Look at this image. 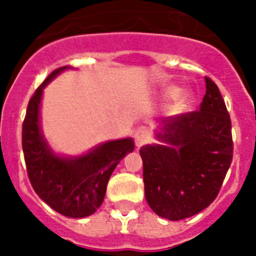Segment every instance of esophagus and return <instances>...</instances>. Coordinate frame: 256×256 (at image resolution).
Segmentation results:
<instances>
[{"mask_svg": "<svg viewBox=\"0 0 256 256\" xmlns=\"http://www.w3.org/2000/svg\"><path fill=\"white\" fill-rule=\"evenodd\" d=\"M150 138V134H148V130H144V128H140L138 132H136V136H134V140H136V146H142Z\"/></svg>", "mask_w": 256, "mask_h": 256, "instance_id": "obj_1", "label": "esophagus"}]
</instances>
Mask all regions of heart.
Wrapping results in <instances>:
<instances>
[{
  "instance_id": "1",
  "label": "heart",
  "mask_w": 256,
  "mask_h": 256,
  "mask_svg": "<svg viewBox=\"0 0 256 256\" xmlns=\"http://www.w3.org/2000/svg\"><path fill=\"white\" fill-rule=\"evenodd\" d=\"M178 94H179V90L176 88H170L168 90V96H171V98H175V96H178ZM188 100H190V98H188V96H184V100H183V102H188Z\"/></svg>"
}]
</instances>
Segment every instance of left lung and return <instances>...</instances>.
Wrapping results in <instances>:
<instances>
[{
  "label": "left lung",
  "mask_w": 256,
  "mask_h": 256,
  "mask_svg": "<svg viewBox=\"0 0 256 256\" xmlns=\"http://www.w3.org/2000/svg\"><path fill=\"white\" fill-rule=\"evenodd\" d=\"M160 140L172 146L140 148L144 195L156 215L180 220L214 202L232 160L231 120L218 86L206 77L196 112L162 120Z\"/></svg>",
  "instance_id": "obj_1"
}]
</instances>
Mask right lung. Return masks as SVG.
<instances>
[{"instance_id": "add662e5", "label": "right lung", "mask_w": 256, "mask_h": 256, "mask_svg": "<svg viewBox=\"0 0 256 256\" xmlns=\"http://www.w3.org/2000/svg\"><path fill=\"white\" fill-rule=\"evenodd\" d=\"M65 69L50 73L30 98L22 124V150L28 176L38 196L60 214L84 218L102 204L110 175L134 150V142L130 138L110 140L76 160H64L50 152L40 132V102L42 88Z\"/></svg>"}]
</instances>
